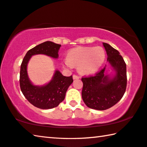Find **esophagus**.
<instances>
[{
	"mask_svg": "<svg viewBox=\"0 0 147 147\" xmlns=\"http://www.w3.org/2000/svg\"><path fill=\"white\" fill-rule=\"evenodd\" d=\"M73 79H74V80H75V79H78V78H80V77H79L78 76L76 75V74H73Z\"/></svg>",
	"mask_w": 147,
	"mask_h": 147,
	"instance_id": "obj_1",
	"label": "esophagus"
}]
</instances>
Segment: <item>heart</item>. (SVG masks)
Returning <instances> with one entry per match:
<instances>
[{"label":"heart","instance_id":"obj_1","mask_svg":"<svg viewBox=\"0 0 147 147\" xmlns=\"http://www.w3.org/2000/svg\"><path fill=\"white\" fill-rule=\"evenodd\" d=\"M105 58V51L101 47H77L69 52L63 64L69 69L78 65V70L81 74H89L101 67Z\"/></svg>","mask_w":147,"mask_h":147}]
</instances>
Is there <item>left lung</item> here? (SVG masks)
Instances as JSON below:
<instances>
[{
    "mask_svg": "<svg viewBox=\"0 0 147 147\" xmlns=\"http://www.w3.org/2000/svg\"><path fill=\"white\" fill-rule=\"evenodd\" d=\"M108 58L115 74H105L106 67L93 76L82 78V97L86 105L91 109L105 110L115 105L125 93L127 77L126 65L118 51L103 43Z\"/></svg>",
    "mask_w": 147,
    "mask_h": 147,
    "instance_id": "1",
    "label": "left lung"
}]
</instances>
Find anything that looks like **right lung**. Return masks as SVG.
<instances>
[{"label":"right lung","instance_id":"1","mask_svg":"<svg viewBox=\"0 0 147 147\" xmlns=\"http://www.w3.org/2000/svg\"><path fill=\"white\" fill-rule=\"evenodd\" d=\"M60 47L61 45L45 41L29 50L22 61L19 79L21 91L29 102L38 108L47 109L58 106L64 100L68 88L73 83V76H65L56 70L48 84L42 86H35L28 78L27 65L31 57L36 54L58 58Z\"/></svg>","mask_w":147,"mask_h":147}]
</instances>
